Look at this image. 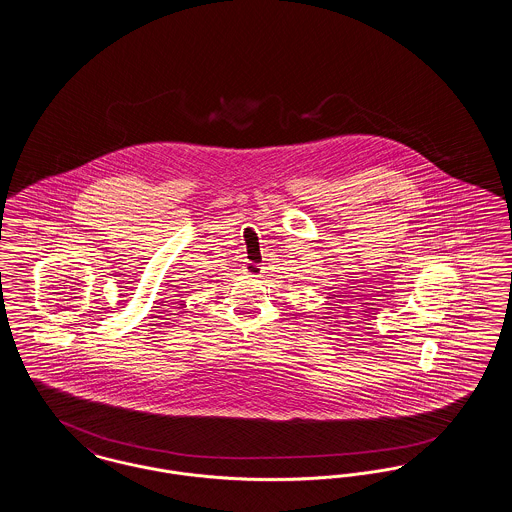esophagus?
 <instances>
[{
	"instance_id": "esophagus-1",
	"label": "esophagus",
	"mask_w": 512,
	"mask_h": 512,
	"mask_svg": "<svg viewBox=\"0 0 512 512\" xmlns=\"http://www.w3.org/2000/svg\"><path fill=\"white\" fill-rule=\"evenodd\" d=\"M244 270L245 274H247V276H251V278H261V276H263V267H261V265H257V263H249Z\"/></svg>"
}]
</instances>
